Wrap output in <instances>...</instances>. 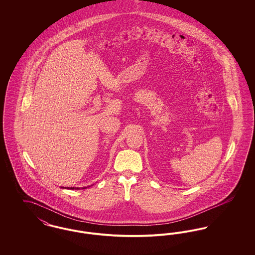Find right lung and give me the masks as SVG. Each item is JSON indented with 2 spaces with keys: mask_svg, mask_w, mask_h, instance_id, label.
Wrapping results in <instances>:
<instances>
[{
  "mask_svg": "<svg viewBox=\"0 0 255 255\" xmlns=\"http://www.w3.org/2000/svg\"><path fill=\"white\" fill-rule=\"evenodd\" d=\"M87 187H90V186H87ZM87 187H82V189H85V188H87ZM61 188H66V187H62L61 186ZM67 189H69V187H67ZM70 189H80L79 187H70Z\"/></svg>",
  "mask_w": 255,
  "mask_h": 255,
  "instance_id": "add662e5",
  "label": "right lung"
}]
</instances>
